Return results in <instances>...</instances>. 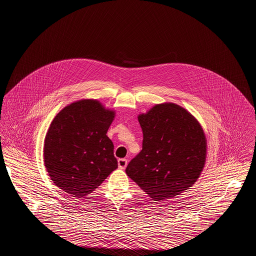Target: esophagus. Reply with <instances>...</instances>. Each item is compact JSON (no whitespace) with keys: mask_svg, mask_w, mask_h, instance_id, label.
<instances>
[{"mask_svg":"<svg viewBox=\"0 0 256 256\" xmlns=\"http://www.w3.org/2000/svg\"><path fill=\"white\" fill-rule=\"evenodd\" d=\"M128 165V160L124 158H120L118 160V166L120 169H124Z\"/></svg>","mask_w":256,"mask_h":256,"instance_id":"esophagus-1","label":"esophagus"}]
</instances>
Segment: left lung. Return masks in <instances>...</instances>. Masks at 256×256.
<instances>
[{
  "label": "left lung",
  "mask_w": 256,
  "mask_h": 256,
  "mask_svg": "<svg viewBox=\"0 0 256 256\" xmlns=\"http://www.w3.org/2000/svg\"><path fill=\"white\" fill-rule=\"evenodd\" d=\"M142 150L126 172L154 200L162 202L189 189L204 167L206 138L195 117L182 106L156 104L138 116Z\"/></svg>",
  "instance_id": "1"
}]
</instances>
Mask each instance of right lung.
Wrapping results in <instances>:
<instances>
[{
	"label": "right lung",
	"mask_w": 256,
	"mask_h": 256,
	"mask_svg": "<svg viewBox=\"0 0 256 256\" xmlns=\"http://www.w3.org/2000/svg\"><path fill=\"white\" fill-rule=\"evenodd\" d=\"M114 117L96 100H80L54 118L45 137L44 164L64 192L82 198L118 168L106 135Z\"/></svg>",
	"instance_id": "right-lung-1"
}]
</instances>
